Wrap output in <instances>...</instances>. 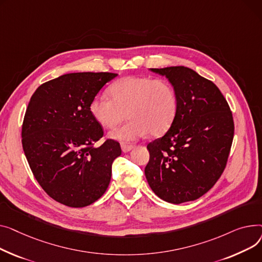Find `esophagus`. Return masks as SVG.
Returning <instances> with one entry per match:
<instances>
[{
  "mask_svg": "<svg viewBox=\"0 0 262 262\" xmlns=\"http://www.w3.org/2000/svg\"><path fill=\"white\" fill-rule=\"evenodd\" d=\"M133 148H134V145L125 144V143H122V144H121V150H122V152H125V153H127V152L131 151Z\"/></svg>",
  "mask_w": 262,
  "mask_h": 262,
  "instance_id": "obj_1",
  "label": "esophagus"
}]
</instances>
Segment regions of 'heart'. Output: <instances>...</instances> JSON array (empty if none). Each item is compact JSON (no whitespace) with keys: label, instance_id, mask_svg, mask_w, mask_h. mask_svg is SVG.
Here are the masks:
<instances>
[{"label":"heart","instance_id":"1","mask_svg":"<svg viewBox=\"0 0 262 262\" xmlns=\"http://www.w3.org/2000/svg\"><path fill=\"white\" fill-rule=\"evenodd\" d=\"M112 98L98 94L90 104L92 116L100 126L113 129L126 118L124 126L110 132V137L121 142L137 140L148 133L159 136L166 132L178 112V94L166 79L130 76L111 88Z\"/></svg>","mask_w":262,"mask_h":262}]
</instances>
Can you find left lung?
Wrapping results in <instances>:
<instances>
[{
	"instance_id": "obj_1",
	"label": "left lung",
	"mask_w": 262,
	"mask_h": 262,
	"mask_svg": "<svg viewBox=\"0 0 262 262\" xmlns=\"http://www.w3.org/2000/svg\"><path fill=\"white\" fill-rule=\"evenodd\" d=\"M165 76L178 94L170 128L147 149L150 188L169 203L193 201L221 177L234 138V120L218 86L185 67L150 69Z\"/></svg>"
}]
</instances>
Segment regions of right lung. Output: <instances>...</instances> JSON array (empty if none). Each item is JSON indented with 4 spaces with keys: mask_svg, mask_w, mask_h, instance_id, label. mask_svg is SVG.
Returning <instances> with one entry per match:
<instances>
[{
    "mask_svg": "<svg viewBox=\"0 0 262 262\" xmlns=\"http://www.w3.org/2000/svg\"><path fill=\"white\" fill-rule=\"evenodd\" d=\"M114 73H71L41 84L29 100L22 146L43 190L70 207H84L105 192L119 143L106 140L90 104Z\"/></svg>",
    "mask_w": 262,
    "mask_h": 262,
    "instance_id": "add662e5",
    "label": "right lung"
}]
</instances>
